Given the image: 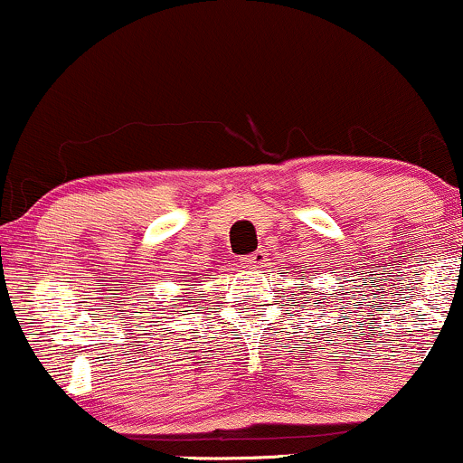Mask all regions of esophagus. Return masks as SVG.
Listing matches in <instances>:
<instances>
[{
    "instance_id": "esophagus-1",
    "label": "esophagus",
    "mask_w": 463,
    "mask_h": 463,
    "mask_svg": "<svg viewBox=\"0 0 463 463\" xmlns=\"http://www.w3.org/2000/svg\"><path fill=\"white\" fill-rule=\"evenodd\" d=\"M265 261H268V252H265V250H257V252L248 254V257L243 259V265H246V268H265Z\"/></svg>"
}]
</instances>
